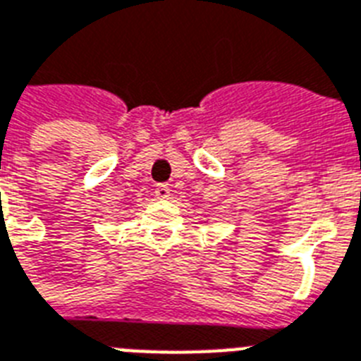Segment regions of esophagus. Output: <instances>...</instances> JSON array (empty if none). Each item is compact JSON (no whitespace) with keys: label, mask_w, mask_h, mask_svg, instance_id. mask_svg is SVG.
<instances>
[{"label":"esophagus","mask_w":361,"mask_h":361,"mask_svg":"<svg viewBox=\"0 0 361 361\" xmlns=\"http://www.w3.org/2000/svg\"><path fill=\"white\" fill-rule=\"evenodd\" d=\"M171 194V188H169V184H158L157 188H154V195L158 199H167Z\"/></svg>","instance_id":"obj_1"}]
</instances>
